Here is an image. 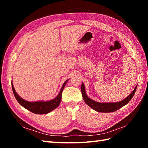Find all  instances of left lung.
Wrapping results in <instances>:
<instances>
[{"mask_svg":"<svg viewBox=\"0 0 148 148\" xmlns=\"http://www.w3.org/2000/svg\"><path fill=\"white\" fill-rule=\"evenodd\" d=\"M137 88V85L134 90L132 92V93L128 96H127L125 99L118 102H98L94 101L90 98L88 97L86 95V91H85V88L84 83L82 84V94L83 98L84 101L86 102V104L88 105L89 107H91L92 109L99 112H113L117 110L120 109L121 107H123L126 104H127L130 101L136 92Z\"/></svg>","mask_w":148,"mask_h":148,"instance_id":"1","label":"left lung"}]
</instances>
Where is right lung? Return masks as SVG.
<instances>
[{
	"instance_id": "right-lung-1",
	"label": "right lung",
	"mask_w": 148,
	"mask_h": 148,
	"mask_svg": "<svg viewBox=\"0 0 148 148\" xmlns=\"http://www.w3.org/2000/svg\"><path fill=\"white\" fill-rule=\"evenodd\" d=\"M69 79L66 80L64 82V84L62 85V88L56 97L52 100L48 101H36V102H29L25 101L22 99L21 97L18 96L15 90V88L13 87V83H12V87L13 95H14L16 99L18 102L19 104L25 107V109L29 110L31 112L36 114H48L52 110H54L59 106L61 99H62V93L63 91V89L65 86L66 83L68 82Z\"/></svg>"
}]
</instances>
